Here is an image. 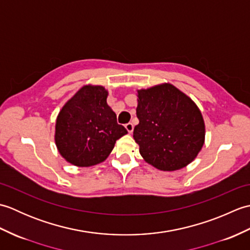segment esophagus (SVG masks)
<instances>
[{
	"instance_id": "esophagus-1",
	"label": "esophagus",
	"mask_w": 250,
	"mask_h": 250,
	"mask_svg": "<svg viewBox=\"0 0 250 250\" xmlns=\"http://www.w3.org/2000/svg\"><path fill=\"white\" fill-rule=\"evenodd\" d=\"M125 129L128 130L129 133H132V132H133V129H134L133 124H132V122H128V124L125 125Z\"/></svg>"
}]
</instances>
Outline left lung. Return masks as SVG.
<instances>
[{
  "label": "left lung",
  "mask_w": 250,
  "mask_h": 250,
  "mask_svg": "<svg viewBox=\"0 0 250 250\" xmlns=\"http://www.w3.org/2000/svg\"><path fill=\"white\" fill-rule=\"evenodd\" d=\"M133 137L144 160L161 171L187 167L198 156L205 125L198 106L171 83L137 91Z\"/></svg>",
  "instance_id": "8db88e82"
}]
</instances>
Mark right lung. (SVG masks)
I'll return each instance as SVG.
<instances>
[{"label": "right lung", "mask_w": 250, "mask_h": 250, "mask_svg": "<svg viewBox=\"0 0 250 250\" xmlns=\"http://www.w3.org/2000/svg\"><path fill=\"white\" fill-rule=\"evenodd\" d=\"M108 92L102 86H83L60 110L55 141L60 155L76 167L103 162L115 143L128 131L117 124L106 102Z\"/></svg>", "instance_id": "1"}]
</instances>
